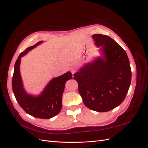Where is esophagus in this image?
Returning a JSON list of instances; mask_svg holds the SVG:
<instances>
[{"label": "esophagus", "mask_w": 148, "mask_h": 148, "mask_svg": "<svg viewBox=\"0 0 148 148\" xmlns=\"http://www.w3.org/2000/svg\"><path fill=\"white\" fill-rule=\"evenodd\" d=\"M71 72H72V74H74L75 73V72H76V70H75L74 69H71Z\"/></svg>", "instance_id": "34e87169"}]
</instances>
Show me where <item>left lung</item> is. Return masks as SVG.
Returning a JSON list of instances; mask_svg holds the SVG:
<instances>
[{
	"mask_svg": "<svg viewBox=\"0 0 148 148\" xmlns=\"http://www.w3.org/2000/svg\"><path fill=\"white\" fill-rule=\"evenodd\" d=\"M102 56L84 64L74 74L79 92L88 108L107 112L120 105L131 83L130 62L125 50L111 37L94 34Z\"/></svg>",
	"mask_w": 148,
	"mask_h": 148,
	"instance_id": "left-lung-1",
	"label": "left lung"
}]
</instances>
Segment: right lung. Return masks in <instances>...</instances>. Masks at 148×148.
<instances>
[{
    "label": "right lung",
    "instance_id": "obj_1",
    "mask_svg": "<svg viewBox=\"0 0 148 148\" xmlns=\"http://www.w3.org/2000/svg\"><path fill=\"white\" fill-rule=\"evenodd\" d=\"M42 42L39 41L29 47L19 55L14 64L12 88L19 105L27 114L37 118L49 119L60 112L65 84L67 80L72 79V74L69 71L60 76L53 77L39 95H31L26 92L20 74L21 58Z\"/></svg>",
    "mask_w": 148,
    "mask_h": 148
}]
</instances>
